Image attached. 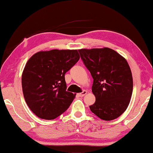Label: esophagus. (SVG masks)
<instances>
[{"label":"esophagus","mask_w":153,"mask_h":153,"mask_svg":"<svg viewBox=\"0 0 153 153\" xmlns=\"http://www.w3.org/2000/svg\"><path fill=\"white\" fill-rule=\"evenodd\" d=\"M87 94V91H85V90H84V91L82 92V93L78 94V96H79V97H83V96H85V95H86V94Z\"/></svg>","instance_id":"obj_1"}]
</instances>
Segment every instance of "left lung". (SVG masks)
Wrapping results in <instances>:
<instances>
[{
  "instance_id": "obj_1",
  "label": "left lung",
  "mask_w": 153,
  "mask_h": 153,
  "mask_svg": "<svg viewBox=\"0 0 153 153\" xmlns=\"http://www.w3.org/2000/svg\"><path fill=\"white\" fill-rule=\"evenodd\" d=\"M82 60L94 79L96 102L89 108L100 119L119 117L130 103L133 79L126 59L109 48L79 49Z\"/></svg>"
}]
</instances>
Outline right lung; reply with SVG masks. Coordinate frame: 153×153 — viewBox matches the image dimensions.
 I'll use <instances>...</instances> for the list:
<instances>
[{
	"instance_id": "1",
	"label": "right lung",
	"mask_w": 153,
	"mask_h": 153,
	"mask_svg": "<svg viewBox=\"0 0 153 153\" xmlns=\"http://www.w3.org/2000/svg\"><path fill=\"white\" fill-rule=\"evenodd\" d=\"M79 59L77 50H51L34 54L22 74V89L27 106L42 119L53 120L71 104L76 94L66 91L65 74Z\"/></svg>"
}]
</instances>
